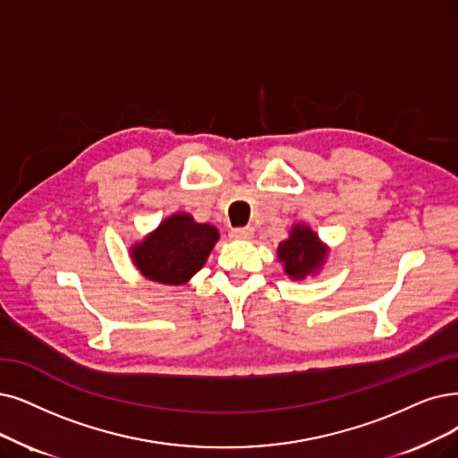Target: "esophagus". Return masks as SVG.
Returning a JSON list of instances; mask_svg holds the SVG:
<instances>
[{"mask_svg": "<svg viewBox=\"0 0 458 458\" xmlns=\"http://www.w3.org/2000/svg\"><path fill=\"white\" fill-rule=\"evenodd\" d=\"M251 234H253V227H241V229H231V233H229V236L233 241H248V239H251Z\"/></svg>", "mask_w": 458, "mask_h": 458, "instance_id": "esophagus-1", "label": "esophagus"}]
</instances>
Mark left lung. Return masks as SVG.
<instances>
[{"mask_svg": "<svg viewBox=\"0 0 458 458\" xmlns=\"http://www.w3.org/2000/svg\"><path fill=\"white\" fill-rule=\"evenodd\" d=\"M331 251L319 234L304 224H293L287 239L278 244V261L291 280L302 282L316 276L327 263V255Z\"/></svg>", "mask_w": 458, "mask_h": 458, "instance_id": "1", "label": "left lung"}]
</instances>
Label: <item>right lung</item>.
<instances>
[{"instance_id":"1","label":"right lung","mask_w":458,"mask_h":458,"mask_svg":"<svg viewBox=\"0 0 458 458\" xmlns=\"http://www.w3.org/2000/svg\"><path fill=\"white\" fill-rule=\"evenodd\" d=\"M217 241L214 225L197 224L188 212H174L131 244L130 258L144 280L184 285L205 267Z\"/></svg>"}]
</instances>
